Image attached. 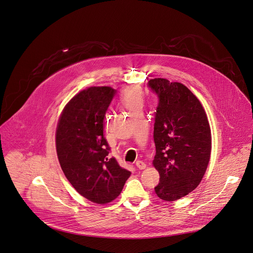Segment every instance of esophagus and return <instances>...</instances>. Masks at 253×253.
<instances>
[{
    "mask_svg": "<svg viewBox=\"0 0 253 253\" xmlns=\"http://www.w3.org/2000/svg\"><path fill=\"white\" fill-rule=\"evenodd\" d=\"M136 166H137V168L139 169H144L146 168L145 163L142 162V161H137L136 162Z\"/></svg>",
    "mask_w": 253,
    "mask_h": 253,
    "instance_id": "esophagus-1",
    "label": "esophagus"
}]
</instances>
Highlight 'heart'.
Here are the masks:
<instances>
[{"instance_id":"b5f03b06","label":"heart","mask_w":253,"mask_h":253,"mask_svg":"<svg viewBox=\"0 0 253 253\" xmlns=\"http://www.w3.org/2000/svg\"><path fill=\"white\" fill-rule=\"evenodd\" d=\"M143 102L142 92L137 86L127 87L122 94V103L125 108L129 110L141 109Z\"/></svg>"}]
</instances>
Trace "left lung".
<instances>
[{"label": "left lung", "instance_id": "1", "mask_svg": "<svg viewBox=\"0 0 253 253\" xmlns=\"http://www.w3.org/2000/svg\"><path fill=\"white\" fill-rule=\"evenodd\" d=\"M147 85L159 99L153 166L160 182L154 190L160 199L171 202L200 184L211 158V127L202 104L185 85L165 79L150 80Z\"/></svg>", "mask_w": 253, "mask_h": 253}]
</instances>
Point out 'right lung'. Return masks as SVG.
Returning a JSON list of instances; mask_svg holds the SVG:
<instances>
[{
	"instance_id": "obj_1",
	"label": "right lung",
	"mask_w": 253,
	"mask_h": 253,
	"mask_svg": "<svg viewBox=\"0 0 253 253\" xmlns=\"http://www.w3.org/2000/svg\"><path fill=\"white\" fill-rule=\"evenodd\" d=\"M115 93L109 86L81 91L66 105L57 125L60 166L74 188L96 204L117 198L131 174L109 155L104 137L105 115Z\"/></svg>"
}]
</instances>
